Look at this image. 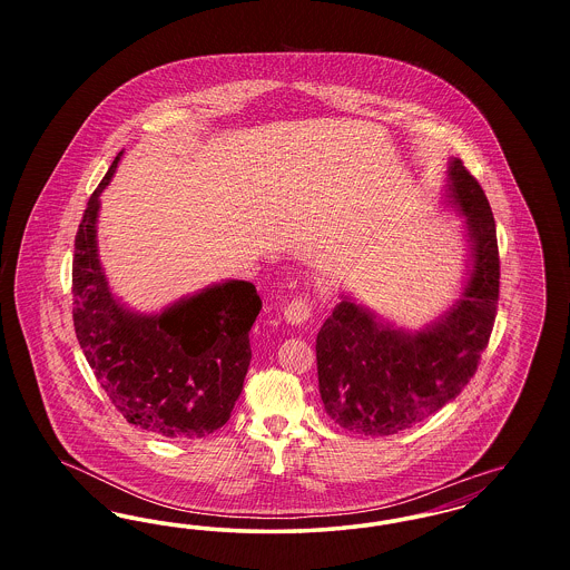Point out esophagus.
<instances>
[{
	"label": "esophagus",
	"mask_w": 570,
	"mask_h": 570,
	"mask_svg": "<svg viewBox=\"0 0 570 570\" xmlns=\"http://www.w3.org/2000/svg\"><path fill=\"white\" fill-rule=\"evenodd\" d=\"M309 316H312V301H309L307 295L293 298V301L284 307V318H286V323H291V325H303V323H307Z\"/></svg>",
	"instance_id": "1"
}]
</instances>
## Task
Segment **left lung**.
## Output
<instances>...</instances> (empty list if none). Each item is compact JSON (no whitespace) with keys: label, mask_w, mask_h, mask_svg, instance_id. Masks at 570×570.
Returning <instances> with one entry per match:
<instances>
[{"label":"left lung","mask_w":570,"mask_h":570,"mask_svg":"<svg viewBox=\"0 0 570 570\" xmlns=\"http://www.w3.org/2000/svg\"><path fill=\"white\" fill-rule=\"evenodd\" d=\"M449 198L465 216L472 269L461 298L435 325L406 333L342 298L316 337L318 389L344 430L393 435L455 400L488 348L500 295L495 222L481 184L451 163Z\"/></svg>","instance_id":"1"}]
</instances>
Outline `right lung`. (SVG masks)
I'll return each mask as SVG.
<instances>
[{
    "label": "right lung",
    "mask_w": 570,
    "mask_h": 570,
    "mask_svg": "<svg viewBox=\"0 0 570 570\" xmlns=\"http://www.w3.org/2000/svg\"><path fill=\"white\" fill-rule=\"evenodd\" d=\"M119 158L91 194L75 239L77 340L128 423L163 438L214 434L242 395L252 361L249 328L263 301L254 284L230 279L163 314L142 316L117 303L98 261L96 219Z\"/></svg>",
    "instance_id": "right-lung-1"
}]
</instances>
